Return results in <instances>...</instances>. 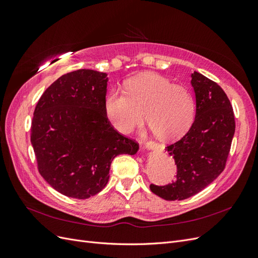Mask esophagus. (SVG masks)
<instances>
[{"label":"esophagus","instance_id":"1","mask_svg":"<svg viewBox=\"0 0 258 258\" xmlns=\"http://www.w3.org/2000/svg\"><path fill=\"white\" fill-rule=\"evenodd\" d=\"M144 147H145V150H147V151H153L154 148H155V147H154V145H152V144H150V143L146 144Z\"/></svg>","mask_w":258,"mask_h":258}]
</instances>
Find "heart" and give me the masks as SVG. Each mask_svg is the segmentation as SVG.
Returning a JSON list of instances; mask_svg holds the SVG:
<instances>
[{
    "label": "heart",
    "instance_id": "heart-1",
    "mask_svg": "<svg viewBox=\"0 0 258 258\" xmlns=\"http://www.w3.org/2000/svg\"><path fill=\"white\" fill-rule=\"evenodd\" d=\"M126 90L128 95L112 89L104 99L106 118L121 134H128L142 122V112L154 136L162 141L183 136L191 126L196 100L185 86L147 72L130 79Z\"/></svg>",
    "mask_w": 258,
    "mask_h": 258
}]
</instances>
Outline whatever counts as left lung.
<instances>
[{
    "mask_svg": "<svg viewBox=\"0 0 258 258\" xmlns=\"http://www.w3.org/2000/svg\"><path fill=\"white\" fill-rule=\"evenodd\" d=\"M190 77L196 99L194 122L181 140L166 147L175 161L176 179L166 186L151 184L155 195L169 201L194 196L223 172L235 135V116L224 90L198 72Z\"/></svg>",
    "mask_w": 258,
    "mask_h": 258,
    "instance_id": "1",
    "label": "left lung"
}]
</instances>
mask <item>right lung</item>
Returning a JSON list of instances; mask_svg holds the SVG:
<instances>
[{"label": "right lung", "instance_id": "add662e5", "mask_svg": "<svg viewBox=\"0 0 258 258\" xmlns=\"http://www.w3.org/2000/svg\"><path fill=\"white\" fill-rule=\"evenodd\" d=\"M107 82L106 73L76 70L54 81L35 106L31 144L38 171L67 197L95 196L107 184L116 156L139 151L106 118Z\"/></svg>", "mask_w": 258, "mask_h": 258}]
</instances>
